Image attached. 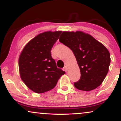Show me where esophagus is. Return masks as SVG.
I'll use <instances>...</instances> for the list:
<instances>
[{"label":"esophagus","instance_id":"obj_1","mask_svg":"<svg viewBox=\"0 0 121 121\" xmlns=\"http://www.w3.org/2000/svg\"><path fill=\"white\" fill-rule=\"evenodd\" d=\"M67 70H68V68L67 67V66H65L64 67V70L65 71H67Z\"/></svg>","mask_w":121,"mask_h":121}]
</instances>
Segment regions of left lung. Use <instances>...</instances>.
<instances>
[{"mask_svg": "<svg viewBox=\"0 0 121 121\" xmlns=\"http://www.w3.org/2000/svg\"><path fill=\"white\" fill-rule=\"evenodd\" d=\"M59 40L73 51L80 69L81 78L74 86L80 90L91 91L100 86L111 60L106 47L82 31H63Z\"/></svg>", "mask_w": 121, "mask_h": 121, "instance_id": "1", "label": "left lung"}]
</instances>
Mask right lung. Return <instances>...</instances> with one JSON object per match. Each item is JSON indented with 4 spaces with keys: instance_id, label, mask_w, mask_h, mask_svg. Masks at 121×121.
<instances>
[{
    "instance_id": "add662e5",
    "label": "right lung",
    "mask_w": 121,
    "mask_h": 121,
    "mask_svg": "<svg viewBox=\"0 0 121 121\" xmlns=\"http://www.w3.org/2000/svg\"><path fill=\"white\" fill-rule=\"evenodd\" d=\"M62 31H46L26 44L19 58L20 78L32 91L43 93L56 86L65 72L56 67L51 50Z\"/></svg>"
}]
</instances>
